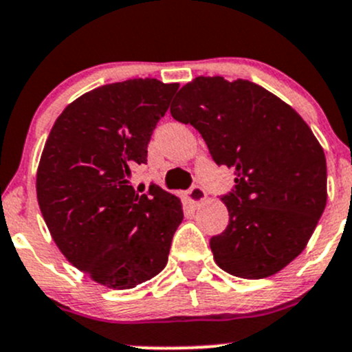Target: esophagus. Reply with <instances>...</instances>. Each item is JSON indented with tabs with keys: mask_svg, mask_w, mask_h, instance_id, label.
Listing matches in <instances>:
<instances>
[{
	"mask_svg": "<svg viewBox=\"0 0 352 352\" xmlns=\"http://www.w3.org/2000/svg\"><path fill=\"white\" fill-rule=\"evenodd\" d=\"M206 197H208V194H206V190L199 186H194L192 189L186 192V201L192 206L202 204V202L206 201Z\"/></svg>",
	"mask_w": 352,
	"mask_h": 352,
	"instance_id": "obj_1",
	"label": "esophagus"
}]
</instances>
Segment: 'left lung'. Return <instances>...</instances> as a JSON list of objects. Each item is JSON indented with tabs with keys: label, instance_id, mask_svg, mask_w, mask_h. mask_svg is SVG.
<instances>
[{
	"label": "left lung",
	"instance_id": "obj_1",
	"mask_svg": "<svg viewBox=\"0 0 352 352\" xmlns=\"http://www.w3.org/2000/svg\"><path fill=\"white\" fill-rule=\"evenodd\" d=\"M201 133L212 160L235 170L230 214L212 236L214 262L228 274L264 279L298 257L327 204L324 148L291 105L247 80L197 76L170 107Z\"/></svg>",
	"mask_w": 352,
	"mask_h": 352
}]
</instances>
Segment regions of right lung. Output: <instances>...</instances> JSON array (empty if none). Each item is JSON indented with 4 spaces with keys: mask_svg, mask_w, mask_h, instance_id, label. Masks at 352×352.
Instances as JSON below:
<instances>
[{
    "mask_svg": "<svg viewBox=\"0 0 352 352\" xmlns=\"http://www.w3.org/2000/svg\"><path fill=\"white\" fill-rule=\"evenodd\" d=\"M179 83L136 78L87 91L56 119L37 168V201L61 254L91 281L131 289L168 261L182 202L151 186L138 194L133 168Z\"/></svg>",
    "mask_w": 352,
    "mask_h": 352,
    "instance_id": "add662e5",
    "label": "right lung"
}]
</instances>
